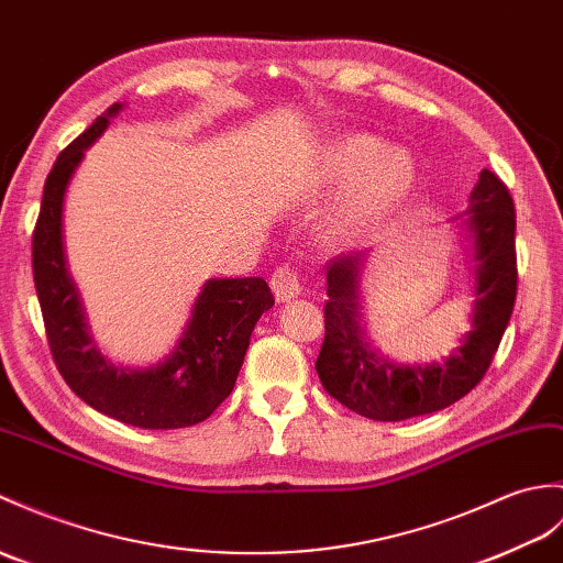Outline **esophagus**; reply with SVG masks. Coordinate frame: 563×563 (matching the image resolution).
Wrapping results in <instances>:
<instances>
[{"mask_svg": "<svg viewBox=\"0 0 563 563\" xmlns=\"http://www.w3.org/2000/svg\"><path fill=\"white\" fill-rule=\"evenodd\" d=\"M271 290L276 295L278 302L295 299L299 292H302V276H299V271L295 266L285 264L276 268V273L271 276Z\"/></svg>", "mask_w": 563, "mask_h": 563, "instance_id": "esophagus-1", "label": "esophagus"}]
</instances>
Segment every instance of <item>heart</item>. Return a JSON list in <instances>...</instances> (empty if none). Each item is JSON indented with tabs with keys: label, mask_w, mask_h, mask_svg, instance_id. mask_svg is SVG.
<instances>
[{
	"label": "heart",
	"mask_w": 563,
	"mask_h": 563,
	"mask_svg": "<svg viewBox=\"0 0 563 563\" xmlns=\"http://www.w3.org/2000/svg\"><path fill=\"white\" fill-rule=\"evenodd\" d=\"M412 181L415 163L405 151L364 134L338 141L323 158L321 187L352 189L331 220L333 238L345 240L388 213L408 196Z\"/></svg>",
	"instance_id": "heart-1"
}]
</instances>
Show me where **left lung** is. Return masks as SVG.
Listing matches in <instances>:
<instances>
[{"instance_id": "8db88e82", "label": "left lung", "mask_w": 563, "mask_h": 563, "mask_svg": "<svg viewBox=\"0 0 563 563\" xmlns=\"http://www.w3.org/2000/svg\"><path fill=\"white\" fill-rule=\"evenodd\" d=\"M465 230L475 258L473 331L441 364L405 367L378 355L362 323L360 278L367 252L329 261L325 338L317 357L325 394L369 420L400 422L449 408L482 382L514 313L518 290L516 208L492 169H482L470 194Z\"/></svg>"}]
</instances>
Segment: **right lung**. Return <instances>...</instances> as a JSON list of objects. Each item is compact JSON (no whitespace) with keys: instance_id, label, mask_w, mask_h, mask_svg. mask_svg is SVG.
<instances>
[{"instance_id":"add662e5","label":"right lung","mask_w":563,"mask_h":563,"mask_svg":"<svg viewBox=\"0 0 563 563\" xmlns=\"http://www.w3.org/2000/svg\"><path fill=\"white\" fill-rule=\"evenodd\" d=\"M120 110V102L108 108L49 169L33 232L35 290L52 357L78 398L132 427H191L211 417L232 394L254 325L276 299L264 278H211L196 297L179 343L163 362L129 369L104 360L88 333L81 295L67 268L62 211L64 194L86 148L93 146Z\"/></svg>"}]
</instances>
